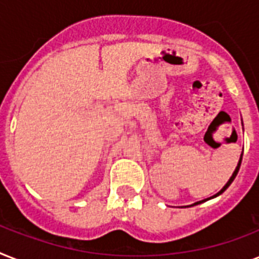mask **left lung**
I'll use <instances>...</instances> for the list:
<instances>
[{
	"mask_svg": "<svg viewBox=\"0 0 259 259\" xmlns=\"http://www.w3.org/2000/svg\"><path fill=\"white\" fill-rule=\"evenodd\" d=\"M243 154V153H242ZM242 154H241V158H239V162H238V165H237V168H235V170H234V173H233V176L230 177V180L227 181V184L225 185V187H223V188L221 189V191H219V192L218 193H215V195H213V196H211V197H208V199H204V200H200V201H196V203H195V204H192V205H196V204H200V203H204V201H207V200H209V199H212V197H217V196H219V195H221V193H223L226 191V189L229 188L230 187V184H231V183H233L234 181V179H235V176H237L238 175V170H239V166H241V162H242Z\"/></svg>",
	"mask_w": 259,
	"mask_h": 259,
	"instance_id": "8db88e82",
	"label": "left lung"
}]
</instances>
